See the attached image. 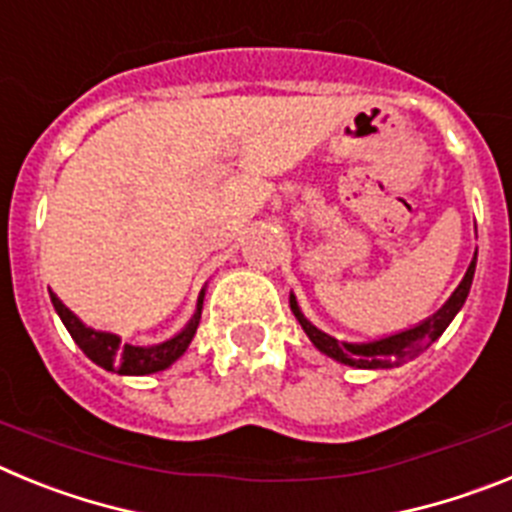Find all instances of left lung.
<instances>
[{"label": "left lung", "instance_id": "left-lung-1", "mask_svg": "<svg viewBox=\"0 0 512 512\" xmlns=\"http://www.w3.org/2000/svg\"><path fill=\"white\" fill-rule=\"evenodd\" d=\"M474 266H477V253H474L472 264H469L467 274L459 282V287L454 289V295L446 300V305L438 312H433L431 318L423 320V323L413 325L408 330H400L395 336H384L377 338V341H366V343H348L338 341V338L328 336L320 328L310 323V320L302 315L300 305H297L295 295H289V307L295 312V318L300 320L302 330L307 333V338L312 341V346L323 351L330 359L341 361V364L356 366V369H392V366H400L405 361L415 359L418 354H423L425 348L431 346L443 330L449 328L451 320L456 318V312L461 310V305L467 302L469 287H472L474 279Z\"/></svg>", "mask_w": 512, "mask_h": 512}]
</instances>
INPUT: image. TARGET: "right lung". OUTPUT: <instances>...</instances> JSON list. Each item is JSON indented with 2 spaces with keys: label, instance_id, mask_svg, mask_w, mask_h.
<instances>
[{
  "label": "right lung",
  "instance_id": "obj_1",
  "mask_svg": "<svg viewBox=\"0 0 512 512\" xmlns=\"http://www.w3.org/2000/svg\"><path fill=\"white\" fill-rule=\"evenodd\" d=\"M202 300H205V292H200V300H197V310H194L192 320H189L174 338H169V341L164 343H153V346H130V343H122L120 336H115V333H104V330H94L89 328V325L81 323L74 312L51 292V302L53 307H56L58 318L63 320V325H66V330H69L71 338L76 341V346H79L94 364L107 369V372L130 374V377L164 372V369H169V366L187 351L194 333H197V325H200Z\"/></svg>",
  "mask_w": 512,
  "mask_h": 512
}]
</instances>
